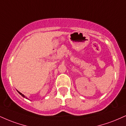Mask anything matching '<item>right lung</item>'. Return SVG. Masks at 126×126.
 <instances>
[{"mask_svg":"<svg viewBox=\"0 0 126 126\" xmlns=\"http://www.w3.org/2000/svg\"><path fill=\"white\" fill-rule=\"evenodd\" d=\"M17 92H18V93H19L20 94L21 96H22V97H25V98H27V99H28V97H26L24 94H22V93H20V92H19V91H17Z\"/></svg>","mask_w":126,"mask_h":126,"instance_id":"add662e5","label":"right lung"}]
</instances>
